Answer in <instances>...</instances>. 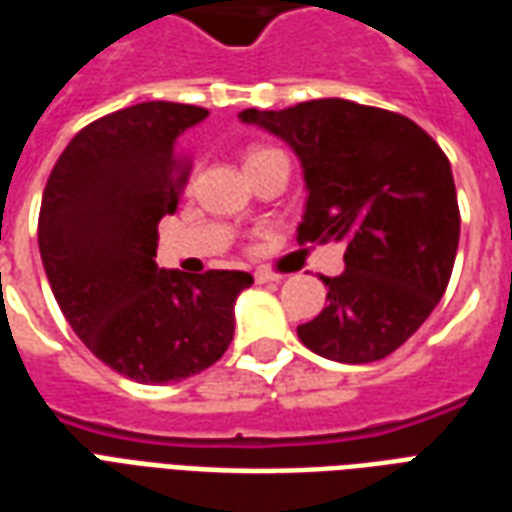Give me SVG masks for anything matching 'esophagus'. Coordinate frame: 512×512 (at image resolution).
Listing matches in <instances>:
<instances>
[{"label":"esophagus","instance_id":"obj_1","mask_svg":"<svg viewBox=\"0 0 512 512\" xmlns=\"http://www.w3.org/2000/svg\"><path fill=\"white\" fill-rule=\"evenodd\" d=\"M279 274H274V271H266V268H257L255 271V282L257 285H263V282H279Z\"/></svg>","mask_w":512,"mask_h":512}]
</instances>
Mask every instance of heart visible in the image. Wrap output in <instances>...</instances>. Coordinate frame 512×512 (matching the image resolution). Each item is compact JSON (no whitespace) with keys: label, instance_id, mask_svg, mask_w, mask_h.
Returning a JSON list of instances; mask_svg holds the SVG:
<instances>
[{"label":"heart","instance_id":"obj_1","mask_svg":"<svg viewBox=\"0 0 512 512\" xmlns=\"http://www.w3.org/2000/svg\"><path fill=\"white\" fill-rule=\"evenodd\" d=\"M271 153H279V150H274V147H252V150H246V167L257 164L260 158L271 156Z\"/></svg>","mask_w":512,"mask_h":512}]
</instances>
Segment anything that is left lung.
<instances>
[{"instance_id": "1", "label": "left lung", "mask_w": 512, "mask_h": 512, "mask_svg": "<svg viewBox=\"0 0 512 512\" xmlns=\"http://www.w3.org/2000/svg\"><path fill=\"white\" fill-rule=\"evenodd\" d=\"M244 123L285 139L304 169L299 244H345V271L321 277L326 307L299 340L343 365L378 362L428 321L461 238L450 158L428 131L378 106L318 98Z\"/></svg>"}]
</instances>
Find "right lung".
Wrapping results in <instances>:
<instances>
[{
  "instance_id": "obj_1",
  "label": "right lung",
  "mask_w": 512,
  "mask_h": 512,
  "mask_svg": "<svg viewBox=\"0 0 512 512\" xmlns=\"http://www.w3.org/2000/svg\"><path fill=\"white\" fill-rule=\"evenodd\" d=\"M208 109L147 101L73 136L43 189L38 244L65 321L90 351L139 384H172L219 362L233 340L246 271L156 266L158 222L189 178L180 139Z\"/></svg>"
}]
</instances>
